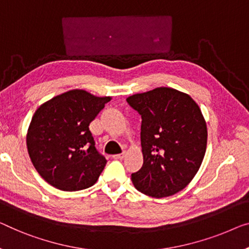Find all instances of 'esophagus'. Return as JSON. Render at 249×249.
<instances>
[{
  "label": "esophagus",
  "instance_id": "esophagus-1",
  "mask_svg": "<svg viewBox=\"0 0 249 249\" xmlns=\"http://www.w3.org/2000/svg\"><path fill=\"white\" fill-rule=\"evenodd\" d=\"M125 152H123V153H121V154H116V155H114V159L115 160H123V159L125 158Z\"/></svg>",
  "mask_w": 249,
  "mask_h": 249
}]
</instances>
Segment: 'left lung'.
I'll use <instances>...</instances> for the list:
<instances>
[{"mask_svg":"<svg viewBox=\"0 0 249 249\" xmlns=\"http://www.w3.org/2000/svg\"><path fill=\"white\" fill-rule=\"evenodd\" d=\"M142 117L143 165L132 174L142 194L164 198L184 189L201 165L207 147V125L188 94L170 87L126 98Z\"/></svg>","mask_w":249,"mask_h":249,"instance_id":"8db88e82","label":"left lung"}]
</instances>
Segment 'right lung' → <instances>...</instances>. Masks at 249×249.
I'll return each mask as SVG.
<instances>
[{"instance_id":"1","label":"right lung","mask_w":249,"mask_h":249,"mask_svg":"<svg viewBox=\"0 0 249 249\" xmlns=\"http://www.w3.org/2000/svg\"><path fill=\"white\" fill-rule=\"evenodd\" d=\"M110 99L72 89L36 110L27 146L36 170L48 183L62 191L96 183L107 161L96 150L89 124Z\"/></svg>"}]
</instances>
